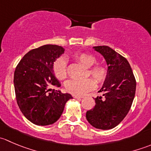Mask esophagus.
Returning a JSON list of instances; mask_svg holds the SVG:
<instances>
[{
	"label": "esophagus",
	"mask_w": 151,
	"mask_h": 151,
	"mask_svg": "<svg viewBox=\"0 0 151 151\" xmlns=\"http://www.w3.org/2000/svg\"><path fill=\"white\" fill-rule=\"evenodd\" d=\"M73 97L75 99H83L84 98L83 96H77V95H73Z\"/></svg>",
	"instance_id": "obj_1"
}]
</instances>
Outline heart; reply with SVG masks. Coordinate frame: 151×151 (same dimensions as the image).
Wrapping results in <instances>:
<instances>
[{
    "instance_id": "b5f03b06",
    "label": "heart",
    "mask_w": 151,
    "mask_h": 151,
    "mask_svg": "<svg viewBox=\"0 0 151 151\" xmlns=\"http://www.w3.org/2000/svg\"><path fill=\"white\" fill-rule=\"evenodd\" d=\"M73 58L88 68V75L91 76L96 83L101 84L104 83L108 74V69L104 64H96L97 59L93 55L86 52H77L72 55ZM53 71L58 80H63L68 76L66 61L63 58H59L53 64ZM65 87L68 92L74 95H84L86 93L92 91L95 88V83L91 79L84 80H68L65 84Z\"/></svg>"
}]
</instances>
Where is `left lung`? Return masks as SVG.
Masks as SVG:
<instances>
[{"label":"left lung","instance_id":"left-lung-1","mask_svg":"<svg viewBox=\"0 0 151 151\" xmlns=\"http://www.w3.org/2000/svg\"><path fill=\"white\" fill-rule=\"evenodd\" d=\"M102 55L107 64L108 74L95 99V106L87 111L86 118L96 129H113L129 112L136 91V80L128 60L108 46L93 47Z\"/></svg>","mask_w":151,"mask_h":151}]
</instances>
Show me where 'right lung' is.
I'll return each mask as SVG.
<instances>
[{
	"instance_id": "add662e5",
	"label": "right lung",
	"mask_w": 151,
	"mask_h": 151,
	"mask_svg": "<svg viewBox=\"0 0 151 151\" xmlns=\"http://www.w3.org/2000/svg\"><path fill=\"white\" fill-rule=\"evenodd\" d=\"M60 46L46 45L29 51L16 67L14 76L17 102L24 116L38 126L55 123L61 116L71 94L52 89L60 83L53 64L64 53Z\"/></svg>"
}]
</instances>
